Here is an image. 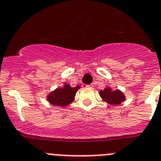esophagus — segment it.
<instances>
[{"instance_id": "esophagus-1", "label": "esophagus", "mask_w": 161, "mask_h": 161, "mask_svg": "<svg viewBox=\"0 0 161 161\" xmlns=\"http://www.w3.org/2000/svg\"><path fill=\"white\" fill-rule=\"evenodd\" d=\"M93 86V85H91V84H89V85H86V84H82V87H90L91 88Z\"/></svg>"}]
</instances>
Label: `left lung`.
Masks as SVG:
<instances>
[{
  "label": "left lung",
  "mask_w": 161,
  "mask_h": 161,
  "mask_svg": "<svg viewBox=\"0 0 161 161\" xmlns=\"http://www.w3.org/2000/svg\"><path fill=\"white\" fill-rule=\"evenodd\" d=\"M99 95L104 101L112 105H119L125 100L124 95L118 89L112 91L110 87L105 88L103 91H100Z\"/></svg>",
  "instance_id": "8db88e82"
}]
</instances>
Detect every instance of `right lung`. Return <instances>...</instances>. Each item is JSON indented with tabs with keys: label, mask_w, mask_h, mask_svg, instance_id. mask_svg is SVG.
I'll return each mask as SVG.
<instances>
[{
	"label": "right lung",
	"mask_w": 161,
	"mask_h": 161,
	"mask_svg": "<svg viewBox=\"0 0 161 161\" xmlns=\"http://www.w3.org/2000/svg\"><path fill=\"white\" fill-rule=\"evenodd\" d=\"M79 89V86L71 87L70 85L65 84L63 88H57L55 91L49 94L47 99L53 105L64 107L73 102L76 91Z\"/></svg>",
	"instance_id": "right-lung-1"
}]
</instances>
